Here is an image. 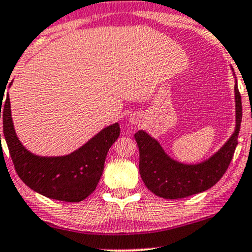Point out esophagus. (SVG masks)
I'll use <instances>...</instances> for the list:
<instances>
[{
	"instance_id": "1",
	"label": "esophagus",
	"mask_w": 252,
	"mask_h": 252,
	"mask_svg": "<svg viewBox=\"0 0 252 252\" xmlns=\"http://www.w3.org/2000/svg\"><path fill=\"white\" fill-rule=\"evenodd\" d=\"M130 122L131 123H137V118L134 116H130Z\"/></svg>"
}]
</instances>
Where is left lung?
I'll use <instances>...</instances> for the list:
<instances>
[{
  "instance_id": "8db88e82",
  "label": "left lung",
  "mask_w": 252,
  "mask_h": 252,
  "mask_svg": "<svg viewBox=\"0 0 252 252\" xmlns=\"http://www.w3.org/2000/svg\"><path fill=\"white\" fill-rule=\"evenodd\" d=\"M236 129L227 142L209 160L198 164H184L170 158L160 143L143 130L135 134L140 150V174L150 192L164 199H180L211 189L221 179L238 144L242 122V98L235 85Z\"/></svg>"
}]
</instances>
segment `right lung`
I'll return each instance as SVG.
<instances>
[{
    "label": "right lung",
    "mask_w": 252,
    "mask_h": 252,
    "mask_svg": "<svg viewBox=\"0 0 252 252\" xmlns=\"http://www.w3.org/2000/svg\"><path fill=\"white\" fill-rule=\"evenodd\" d=\"M3 96H0V118L3 121L5 142L20 179L30 189L56 200L79 202L88 198L99 182L110 147L120 136L118 123L104 128L71 154L37 156L28 152L17 138L9 96L7 94L4 102Z\"/></svg>",
    "instance_id": "obj_1"
}]
</instances>
